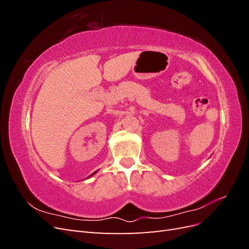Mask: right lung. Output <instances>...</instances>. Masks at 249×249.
<instances>
[{
    "mask_svg": "<svg viewBox=\"0 0 249 249\" xmlns=\"http://www.w3.org/2000/svg\"><path fill=\"white\" fill-rule=\"evenodd\" d=\"M95 172H96V171H95ZM95 172H93V173H92V175H90V176H89V177H91V176H93V175H95Z\"/></svg>",
    "mask_w": 249,
    "mask_h": 249,
    "instance_id": "right-lung-1",
    "label": "right lung"
}]
</instances>
